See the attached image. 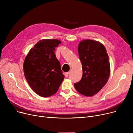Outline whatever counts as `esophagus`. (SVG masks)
I'll use <instances>...</instances> for the list:
<instances>
[{"label":"esophagus","mask_w":133,"mask_h":133,"mask_svg":"<svg viewBox=\"0 0 133 133\" xmlns=\"http://www.w3.org/2000/svg\"><path fill=\"white\" fill-rule=\"evenodd\" d=\"M68 74H69V72H66V73H65V75L66 77H67L68 75Z\"/></svg>","instance_id":"obj_1"}]
</instances>
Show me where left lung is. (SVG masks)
Listing matches in <instances>:
<instances>
[{
    "instance_id": "1",
    "label": "left lung",
    "mask_w": 133,
    "mask_h": 133,
    "mask_svg": "<svg viewBox=\"0 0 133 133\" xmlns=\"http://www.w3.org/2000/svg\"><path fill=\"white\" fill-rule=\"evenodd\" d=\"M78 53L82 76L79 82L74 83V87L82 95L92 96L104 86L109 78L108 55L102 44L89 39L80 42Z\"/></svg>"
}]
</instances>
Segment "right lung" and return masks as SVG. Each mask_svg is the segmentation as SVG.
Returning a JSON list of instances; mask_svg holds the SVG:
<instances>
[{
  "instance_id": "obj_1",
  "label": "right lung",
  "mask_w": 133,
  "mask_h": 133,
  "mask_svg": "<svg viewBox=\"0 0 133 133\" xmlns=\"http://www.w3.org/2000/svg\"><path fill=\"white\" fill-rule=\"evenodd\" d=\"M61 43L58 39L41 40L25 59V77L32 89L40 96L49 97L55 94L65 78L54 53L55 48Z\"/></svg>"
}]
</instances>
